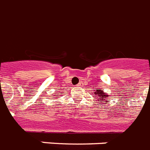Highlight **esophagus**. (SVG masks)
<instances>
[{"label":"esophagus","mask_w":150,"mask_h":150,"mask_svg":"<svg viewBox=\"0 0 150 150\" xmlns=\"http://www.w3.org/2000/svg\"><path fill=\"white\" fill-rule=\"evenodd\" d=\"M77 86H79V87H80V86H81V83H79V84L77 85Z\"/></svg>","instance_id":"1"}]
</instances>
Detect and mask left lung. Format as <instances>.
<instances>
[{
	"instance_id": "1",
	"label": "left lung",
	"mask_w": 150,
	"mask_h": 150,
	"mask_svg": "<svg viewBox=\"0 0 150 150\" xmlns=\"http://www.w3.org/2000/svg\"><path fill=\"white\" fill-rule=\"evenodd\" d=\"M95 94H96V95L99 96L98 100L100 101V102H102L103 100L106 99V97H108V95L104 93H103L102 90H100V89H99V90L96 89V92H95ZM106 102H107V101H106ZM101 104H102V103H101Z\"/></svg>"
}]
</instances>
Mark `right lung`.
I'll return each mask as SVG.
<instances>
[{"mask_svg":"<svg viewBox=\"0 0 150 150\" xmlns=\"http://www.w3.org/2000/svg\"><path fill=\"white\" fill-rule=\"evenodd\" d=\"M59 96V95H57V96Z\"/></svg>","mask_w":150,"mask_h":150,"instance_id":"1","label":"right lung"}]
</instances>
